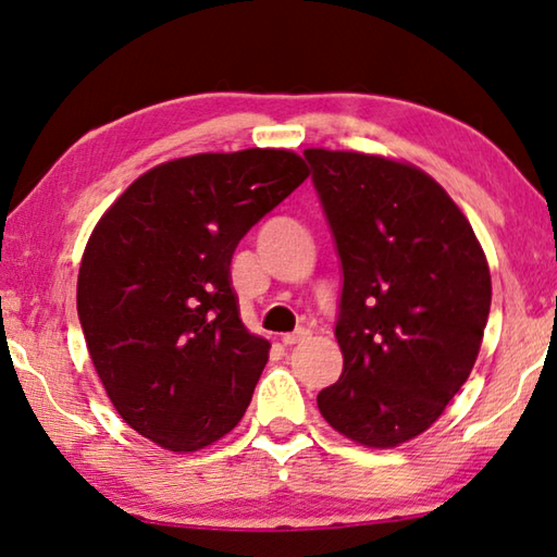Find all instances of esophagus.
Listing matches in <instances>:
<instances>
[{
	"mask_svg": "<svg viewBox=\"0 0 557 557\" xmlns=\"http://www.w3.org/2000/svg\"><path fill=\"white\" fill-rule=\"evenodd\" d=\"M305 339H310V330H305V326H299V330L285 334V337H282V344H285V347H295V344L305 342Z\"/></svg>",
	"mask_w": 557,
	"mask_h": 557,
	"instance_id": "1",
	"label": "esophagus"
}]
</instances>
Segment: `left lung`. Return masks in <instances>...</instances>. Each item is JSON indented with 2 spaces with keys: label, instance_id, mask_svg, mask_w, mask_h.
<instances>
[{
  "label": "left lung",
  "instance_id": "left-lung-1",
  "mask_svg": "<svg viewBox=\"0 0 557 557\" xmlns=\"http://www.w3.org/2000/svg\"><path fill=\"white\" fill-rule=\"evenodd\" d=\"M342 262L344 369L317 394L332 429L392 448L444 413L479 357L491 272L473 227L419 168L307 148Z\"/></svg>",
  "mask_w": 557,
  "mask_h": 557
}]
</instances>
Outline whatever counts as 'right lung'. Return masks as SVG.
I'll return each mask as SVG.
<instances>
[{"label":"right lung","instance_id":"right-lung-1","mask_svg":"<svg viewBox=\"0 0 557 557\" xmlns=\"http://www.w3.org/2000/svg\"><path fill=\"white\" fill-rule=\"evenodd\" d=\"M310 168L293 151L200 153L140 175L94 227L76 310L121 419L171 451L237 426L270 342L245 330L231 260Z\"/></svg>","mask_w":557,"mask_h":557}]
</instances>
